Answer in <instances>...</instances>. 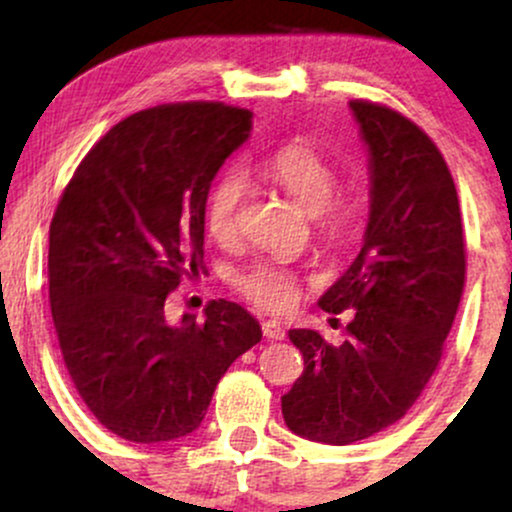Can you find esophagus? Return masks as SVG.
I'll return each instance as SVG.
<instances>
[{
    "label": "esophagus",
    "instance_id": "obj_1",
    "mask_svg": "<svg viewBox=\"0 0 512 512\" xmlns=\"http://www.w3.org/2000/svg\"><path fill=\"white\" fill-rule=\"evenodd\" d=\"M262 332H264V337L272 339V342H281V339L286 337V330L276 320L262 322Z\"/></svg>",
    "mask_w": 512,
    "mask_h": 512
}]
</instances>
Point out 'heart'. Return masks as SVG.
<instances>
[{
    "instance_id": "1",
    "label": "heart",
    "mask_w": 512,
    "mask_h": 512,
    "mask_svg": "<svg viewBox=\"0 0 512 512\" xmlns=\"http://www.w3.org/2000/svg\"><path fill=\"white\" fill-rule=\"evenodd\" d=\"M250 175L272 182L298 209L308 216H320L322 228L342 233L354 221L358 202L351 195H332L334 170L317 151L303 144H291L274 154L250 163ZM248 182L240 170H226L209 190L204 223L216 240H226L236 231L238 209L245 199ZM238 291L252 303L267 310H286L298 301L301 279L286 264L257 260L233 276Z\"/></svg>"
}]
</instances>
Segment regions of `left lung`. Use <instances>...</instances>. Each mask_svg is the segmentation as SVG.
Returning <instances> with one entry per match:
<instances>
[{"instance_id":"1","label":"left lung","mask_w":512,"mask_h":512,"mask_svg":"<svg viewBox=\"0 0 512 512\" xmlns=\"http://www.w3.org/2000/svg\"><path fill=\"white\" fill-rule=\"evenodd\" d=\"M368 151V221L361 252L320 296L351 310L349 339L332 346L291 330L301 378L281 397L296 436L349 445L402 419L436 373L464 289L455 182L436 144L385 105L351 101Z\"/></svg>"}]
</instances>
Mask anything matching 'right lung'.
Here are the masks:
<instances>
[{
	"label": "right lung",
	"instance_id": "obj_1",
	"mask_svg": "<svg viewBox=\"0 0 512 512\" xmlns=\"http://www.w3.org/2000/svg\"><path fill=\"white\" fill-rule=\"evenodd\" d=\"M252 113L175 103L117 122L88 151L50 223V305L64 366L115 436H190L228 366L262 339L231 301L168 322L166 296L204 269V207Z\"/></svg>",
	"mask_w": 512,
	"mask_h": 512
}]
</instances>
